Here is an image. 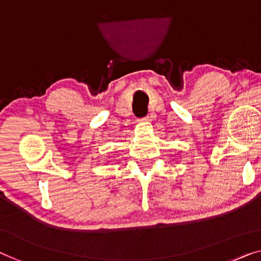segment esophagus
<instances>
[{
  "instance_id": "esophagus-1",
  "label": "esophagus",
  "mask_w": 261,
  "mask_h": 261,
  "mask_svg": "<svg viewBox=\"0 0 261 261\" xmlns=\"http://www.w3.org/2000/svg\"><path fill=\"white\" fill-rule=\"evenodd\" d=\"M139 120H141V122L146 123V122H150V117H149V116H146V117H143V118H141Z\"/></svg>"
}]
</instances>
